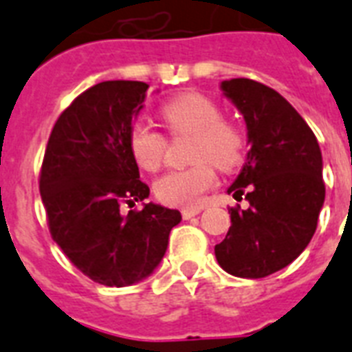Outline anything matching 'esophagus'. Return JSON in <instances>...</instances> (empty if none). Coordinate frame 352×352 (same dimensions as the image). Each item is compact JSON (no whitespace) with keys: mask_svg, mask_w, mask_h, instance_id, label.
<instances>
[{"mask_svg":"<svg viewBox=\"0 0 352 352\" xmlns=\"http://www.w3.org/2000/svg\"><path fill=\"white\" fill-rule=\"evenodd\" d=\"M201 207H192V209H182V217H184L185 220L192 219V217H196V214L200 213Z\"/></svg>","mask_w":352,"mask_h":352,"instance_id":"1","label":"esophagus"}]
</instances>
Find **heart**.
Instances as JSON below:
<instances>
[{"label": "heart", "instance_id": "obj_1", "mask_svg": "<svg viewBox=\"0 0 352 352\" xmlns=\"http://www.w3.org/2000/svg\"><path fill=\"white\" fill-rule=\"evenodd\" d=\"M160 113L170 135H190L187 156L192 165L162 176L154 192L167 206L192 209L217 184L214 168L230 173L241 165L246 135L235 122L226 121L213 99L201 94L176 95L162 106ZM128 148L139 167L156 173L165 162L167 139L151 122L135 121L128 130Z\"/></svg>", "mask_w": 352, "mask_h": 352}]
</instances>
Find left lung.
I'll return each mask as SVG.
<instances>
[{"instance_id":"left-lung-1","label":"left lung","mask_w":352,"mask_h":352,"mask_svg":"<svg viewBox=\"0 0 352 352\" xmlns=\"http://www.w3.org/2000/svg\"><path fill=\"white\" fill-rule=\"evenodd\" d=\"M222 91L242 111L252 143L228 192L244 195L250 207H231V228L214 255L228 274L261 279L298 258L314 235L325 200L321 151L303 117L275 89L231 78Z\"/></svg>"}]
</instances>
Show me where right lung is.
I'll return each instance as SVG.
<instances>
[{
    "label": "right lung",
    "instance_id": "right-lung-1",
    "mask_svg": "<svg viewBox=\"0 0 352 352\" xmlns=\"http://www.w3.org/2000/svg\"><path fill=\"white\" fill-rule=\"evenodd\" d=\"M146 89L138 80H106L78 95L54 122L40 168L53 241L84 275L106 287L151 275L182 220L179 211L156 204L126 217L119 209L151 195L128 148Z\"/></svg>",
    "mask_w": 352,
    "mask_h": 352
}]
</instances>
